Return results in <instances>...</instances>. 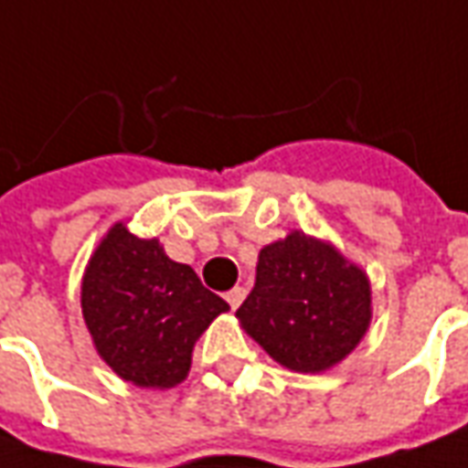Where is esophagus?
Masks as SVG:
<instances>
[{"label": "esophagus", "instance_id": "34e87169", "mask_svg": "<svg viewBox=\"0 0 468 468\" xmlns=\"http://www.w3.org/2000/svg\"><path fill=\"white\" fill-rule=\"evenodd\" d=\"M243 297H246V289L243 287H235V289H230V292H228V294H225V300H228V304H230V307H238V304H240V302H243Z\"/></svg>", "mask_w": 468, "mask_h": 468}]
</instances>
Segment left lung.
I'll list each match as a JSON object with an SVG mask.
<instances>
[{
    "mask_svg": "<svg viewBox=\"0 0 468 468\" xmlns=\"http://www.w3.org/2000/svg\"><path fill=\"white\" fill-rule=\"evenodd\" d=\"M238 320L266 354L292 371H325L367 333V274L335 248L302 233L259 253L256 284Z\"/></svg>",
    "mask_w": 468,
    "mask_h": 468,
    "instance_id": "left-lung-1",
    "label": "left lung"
}]
</instances>
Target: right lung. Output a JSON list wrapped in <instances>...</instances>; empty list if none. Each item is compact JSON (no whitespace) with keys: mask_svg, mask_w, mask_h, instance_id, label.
<instances>
[{"mask_svg":"<svg viewBox=\"0 0 468 468\" xmlns=\"http://www.w3.org/2000/svg\"><path fill=\"white\" fill-rule=\"evenodd\" d=\"M81 307L97 351L122 379L166 389L189 374L194 341L228 302L158 240L114 225L89 261Z\"/></svg>","mask_w":468,"mask_h":468,"instance_id":"right-lung-1","label":"right lung"}]
</instances>
